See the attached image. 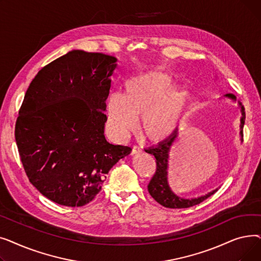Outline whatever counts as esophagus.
Listing matches in <instances>:
<instances>
[{"label": "esophagus", "mask_w": 261, "mask_h": 261, "mask_svg": "<svg viewBox=\"0 0 261 261\" xmlns=\"http://www.w3.org/2000/svg\"><path fill=\"white\" fill-rule=\"evenodd\" d=\"M140 152H142V149L139 146H133L132 147L131 154H136V153H140Z\"/></svg>", "instance_id": "esophagus-1"}]
</instances>
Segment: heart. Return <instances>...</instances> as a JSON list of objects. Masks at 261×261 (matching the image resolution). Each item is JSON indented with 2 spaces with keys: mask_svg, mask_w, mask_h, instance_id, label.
I'll list each match as a JSON object with an SVG mask.
<instances>
[{
  "mask_svg": "<svg viewBox=\"0 0 261 261\" xmlns=\"http://www.w3.org/2000/svg\"><path fill=\"white\" fill-rule=\"evenodd\" d=\"M170 78L158 72L128 80L125 95L111 93L108 99V122L117 136H125L143 117V131L148 139L160 141L170 135L188 102L184 89H170Z\"/></svg>",
  "mask_w": 261,
  "mask_h": 261,
  "instance_id": "b5f03b06",
  "label": "heart"
}]
</instances>
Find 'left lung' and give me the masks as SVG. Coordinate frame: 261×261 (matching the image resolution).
I'll return each mask as SVG.
<instances>
[{"instance_id":"1","label":"left lung","mask_w":261,"mask_h":261,"mask_svg":"<svg viewBox=\"0 0 261 261\" xmlns=\"http://www.w3.org/2000/svg\"><path fill=\"white\" fill-rule=\"evenodd\" d=\"M225 97L230 98L232 100H236V96L234 94H225ZM239 107L241 108V119H240V135L241 138L243 136V126L245 120V112L244 107L239 101ZM179 132L174 131L169 139L165 140L164 142L160 143L155 147H150L145 149V151L154 155L156 160V170L153 174L151 181L148 184V191L151 197L164 207L167 208H188L191 206H195L197 204H200L204 200H206L211 196H213L218 189H215L211 193L205 196H201L198 198H191V199H184L179 196H176L173 191L170 189L168 180H167V169H168V159L169 152L174 145Z\"/></svg>"}]
</instances>
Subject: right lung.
I'll use <instances>...</instances> for the list:
<instances>
[{
	"label": "right lung",
	"instance_id": "add662e5",
	"mask_svg": "<svg viewBox=\"0 0 261 261\" xmlns=\"http://www.w3.org/2000/svg\"><path fill=\"white\" fill-rule=\"evenodd\" d=\"M117 59L68 51L41 68L26 91L15 136L30 182L50 201L90 203L131 148L105 138L106 100Z\"/></svg>",
	"mask_w": 261,
	"mask_h": 261
}]
</instances>
